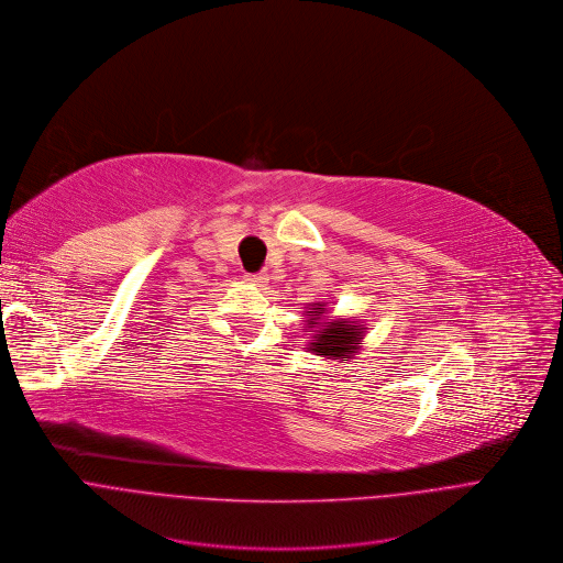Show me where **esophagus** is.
<instances>
[{
    "label": "esophagus",
    "mask_w": 563,
    "mask_h": 563,
    "mask_svg": "<svg viewBox=\"0 0 563 563\" xmlns=\"http://www.w3.org/2000/svg\"><path fill=\"white\" fill-rule=\"evenodd\" d=\"M244 279H246V284H251V286H257V288H264V286L268 284V275H264V273H257V275H246Z\"/></svg>",
    "instance_id": "obj_1"
}]
</instances>
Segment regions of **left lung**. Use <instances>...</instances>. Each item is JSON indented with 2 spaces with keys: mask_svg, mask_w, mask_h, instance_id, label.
I'll list each match as a JSON object with an SVG mask.
<instances>
[{
  "mask_svg": "<svg viewBox=\"0 0 563 563\" xmlns=\"http://www.w3.org/2000/svg\"><path fill=\"white\" fill-rule=\"evenodd\" d=\"M330 301H314L303 308V332L308 334V351L342 364L355 360L366 336V325L353 317H330Z\"/></svg>",
  "mask_w": 563,
  "mask_h": 563,
  "instance_id": "8db88e82",
  "label": "left lung"
}]
</instances>
